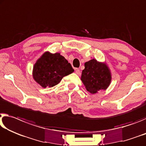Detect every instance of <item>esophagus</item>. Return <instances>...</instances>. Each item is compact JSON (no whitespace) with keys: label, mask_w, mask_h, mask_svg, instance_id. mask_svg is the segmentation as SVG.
Segmentation results:
<instances>
[{"label":"esophagus","mask_w":146,"mask_h":146,"mask_svg":"<svg viewBox=\"0 0 146 146\" xmlns=\"http://www.w3.org/2000/svg\"><path fill=\"white\" fill-rule=\"evenodd\" d=\"M76 74L78 76H80L81 75V72L80 70H79V69H76Z\"/></svg>","instance_id":"esophagus-1"}]
</instances>
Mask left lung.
Listing matches in <instances>:
<instances>
[{"instance_id":"8db88e82","label":"left lung","mask_w":146,"mask_h":146,"mask_svg":"<svg viewBox=\"0 0 146 146\" xmlns=\"http://www.w3.org/2000/svg\"><path fill=\"white\" fill-rule=\"evenodd\" d=\"M111 70L106 63L92 59L85 63L81 80L90 94H96L100 90H106L111 84Z\"/></svg>"}]
</instances>
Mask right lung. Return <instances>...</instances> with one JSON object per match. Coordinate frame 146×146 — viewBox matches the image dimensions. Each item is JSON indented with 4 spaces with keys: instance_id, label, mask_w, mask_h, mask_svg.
I'll return each instance as SVG.
<instances>
[{
    "instance_id": "1",
    "label": "right lung",
    "mask_w": 146,
    "mask_h": 146,
    "mask_svg": "<svg viewBox=\"0 0 146 146\" xmlns=\"http://www.w3.org/2000/svg\"><path fill=\"white\" fill-rule=\"evenodd\" d=\"M70 63L60 53L47 51L37 59L33 67V78L42 88L52 87L64 76L74 72Z\"/></svg>"
}]
</instances>
